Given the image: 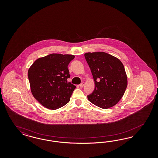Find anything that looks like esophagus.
<instances>
[{"label":"esophagus","instance_id":"1","mask_svg":"<svg viewBox=\"0 0 158 158\" xmlns=\"http://www.w3.org/2000/svg\"><path fill=\"white\" fill-rule=\"evenodd\" d=\"M84 86H85V83H84V82H82V83H81V84L79 85V86H80L81 87H83Z\"/></svg>","mask_w":158,"mask_h":158}]
</instances>
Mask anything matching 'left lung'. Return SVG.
Wrapping results in <instances>:
<instances>
[{"instance_id":"1","label":"left lung","mask_w":158,"mask_h":158,"mask_svg":"<svg viewBox=\"0 0 158 158\" xmlns=\"http://www.w3.org/2000/svg\"><path fill=\"white\" fill-rule=\"evenodd\" d=\"M91 69L95 89L87 96L89 101L102 109L116 105L124 95L127 77L123 64L118 58L105 52L85 54Z\"/></svg>"}]
</instances>
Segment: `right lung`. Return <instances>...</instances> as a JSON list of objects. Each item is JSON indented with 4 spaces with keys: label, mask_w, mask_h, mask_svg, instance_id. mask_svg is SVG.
Masks as SVG:
<instances>
[{
    "label": "right lung",
    "mask_w": 158,
    "mask_h": 158,
    "mask_svg": "<svg viewBox=\"0 0 158 158\" xmlns=\"http://www.w3.org/2000/svg\"><path fill=\"white\" fill-rule=\"evenodd\" d=\"M74 58L71 54H50L39 58L29 68L31 93L45 108L57 110L70 100L76 86L67 81L70 77L68 65Z\"/></svg>",
    "instance_id": "1"
}]
</instances>
